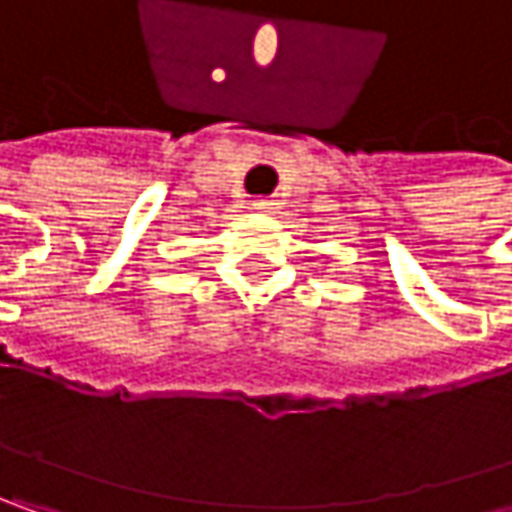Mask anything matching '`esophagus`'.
<instances>
[{
  "label": "esophagus",
  "instance_id": "34e87169",
  "mask_svg": "<svg viewBox=\"0 0 512 512\" xmlns=\"http://www.w3.org/2000/svg\"><path fill=\"white\" fill-rule=\"evenodd\" d=\"M252 206H255L260 214H275V212H278L280 203H278V200H272V197H257Z\"/></svg>",
  "mask_w": 512,
  "mask_h": 512
}]
</instances>
